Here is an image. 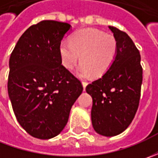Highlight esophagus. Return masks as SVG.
Instances as JSON below:
<instances>
[{"instance_id":"34e87169","label":"esophagus","mask_w":158,"mask_h":158,"mask_svg":"<svg viewBox=\"0 0 158 158\" xmlns=\"http://www.w3.org/2000/svg\"><path fill=\"white\" fill-rule=\"evenodd\" d=\"M82 87H83V89H85L86 88V86L88 85V82H85V81H83V82H82Z\"/></svg>"}]
</instances>
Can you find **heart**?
I'll return each instance as SVG.
<instances>
[{"mask_svg": "<svg viewBox=\"0 0 158 158\" xmlns=\"http://www.w3.org/2000/svg\"><path fill=\"white\" fill-rule=\"evenodd\" d=\"M117 48V41L112 35L87 28L76 32L70 41H61L59 53L61 63L68 69H72L81 57L82 62L77 68L81 77H88L91 73L101 76L110 69Z\"/></svg>", "mask_w": 158, "mask_h": 158, "instance_id": "heart-1", "label": "heart"}]
</instances>
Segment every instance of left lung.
<instances>
[{
	"label": "left lung",
	"instance_id": "left-lung-1",
	"mask_svg": "<svg viewBox=\"0 0 158 158\" xmlns=\"http://www.w3.org/2000/svg\"><path fill=\"white\" fill-rule=\"evenodd\" d=\"M117 41V53L110 69L89 84L92 98L91 122L104 136L118 135L131 124L141 97L143 68L141 55L127 34L109 26Z\"/></svg>",
	"mask_w": 158,
	"mask_h": 158
}]
</instances>
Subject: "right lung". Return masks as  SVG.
<instances>
[{
    "mask_svg": "<svg viewBox=\"0 0 158 158\" xmlns=\"http://www.w3.org/2000/svg\"><path fill=\"white\" fill-rule=\"evenodd\" d=\"M71 25L44 20L23 32L9 59L8 92L15 117L29 135L51 139L63 130L81 82L63 65L59 46Z\"/></svg>",
    "mask_w": 158,
    "mask_h": 158,
    "instance_id": "right-lung-1",
    "label": "right lung"
}]
</instances>
